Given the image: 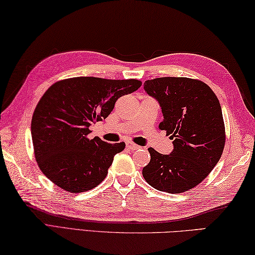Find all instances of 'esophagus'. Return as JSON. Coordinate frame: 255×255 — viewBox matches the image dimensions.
<instances>
[{"label": "esophagus", "mask_w": 255, "mask_h": 255, "mask_svg": "<svg viewBox=\"0 0 255 255\" xmlns=\"http://www.w3.org/2000/svg\"><path fill=\"white\" fill-rule=\"evenodd\" d=\"M126 147L128 148L129 150H137L138 148H140V146L135 145V143H132V142H128L127 145H126Z\"/></svg>", "instance_id": "34e87169"}]
</instances>
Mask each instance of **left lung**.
Masks as SVG:
<instances>
[{
    "mask_svg": "<svg viewBox=\"0 0 255 255\" xmlns=\"http://www.w3.org/2000/svg\"><path fill=\"white\" fill-rule=\"evenodd\" d=\"M143 90L159 104L160 130L173 140L169 155L148 148L146 182L160 192L178 194L200 184L223 152L225 128L220 101L206 83L184 77L147 80Z\"/></svg>",
    "mask_w": 255,
    "mask_h": 255,
    "instance_id": "1",
    "label": "left lung"
}]
</instances>
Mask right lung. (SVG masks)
<instances>
[{
	"label": "right lung",
	"instance_id": "1",
	"mask_svg": "<svg viewBox=\"0 0 255 255\" xmlns=\"http://www.w3.org/2000/svg\"><path fill=\"white\" fill-rule=\"evenodd\" d=\"M135 79L77 77L55 82L34 110L31 135L40 169L60 188L80 193L105 179L125 142L88 139L90 126L113 112L116 101L140 88Z\"/></svg>",
	"mask_w": 255,
	"mask_h": 255
}]
</instances>
